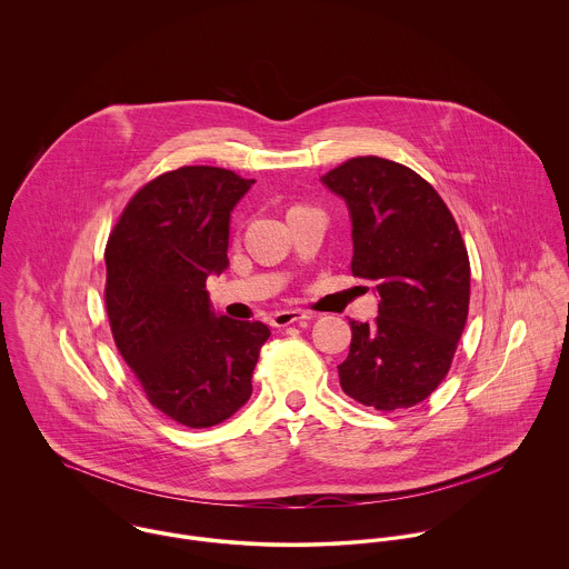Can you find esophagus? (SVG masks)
Returning <instances> with one entry per match:
<instances>
[{
	"mask_svg": "<svg viewBox=\"0 0 569 569\" xmlns=\"http://www.w3.org/2000/svg\"><path fill=\"white\" fill-rule=\"evenodd\" d=\"M311 318H313V316L307 313V311H278V313L271 318V326L282 328V326L305 322V320H311Z\"/></svg>",
	"mask_w": 569,
	"mask_h": 569,
	"instance_id": "34e87169",
	"label": "esophagus"
}]
</instances>
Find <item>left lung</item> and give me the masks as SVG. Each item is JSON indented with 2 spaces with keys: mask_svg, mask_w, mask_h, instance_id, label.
<instances>
[{
  "mask_svg": "<svg viewBox=\"0 0 569 569\" xmlns=\"http://www.w3.org/2000/svg\"><path fill=\"white\" fill-rule=\"evenodd\" d=\"M352 221V276L377 282L379 318L350 322L337 366L341 390L395 411L425 401L447 377L469 316L471 264L447 203L418 172L383 158L328 170Z\"/></svg>",
  "mask_w": 569,
  "mask_h": 569,
  "instance_id": "1",
  "label": "left lung"
}]
</instances>
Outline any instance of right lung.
Here are the masks:
<instances>
[{"label": "right lung", "instance_id": "add662e5", "mask_svg": "<svg viewBox=\"0 0 569 569\" xmlns=\"http://www.w3.org/2000/svg\"><path fill=\"white\" fill-rule=\"evenodd\" d=\"M251 183L217 166L168 170L131 197L104 249L113 341L149 403L192 429L247 403L269 337L262 322L217 318L206 291L228 267L230 212Z\"/></svg>", "mask_w": 569, "mask_h": 569}]
</instances>
